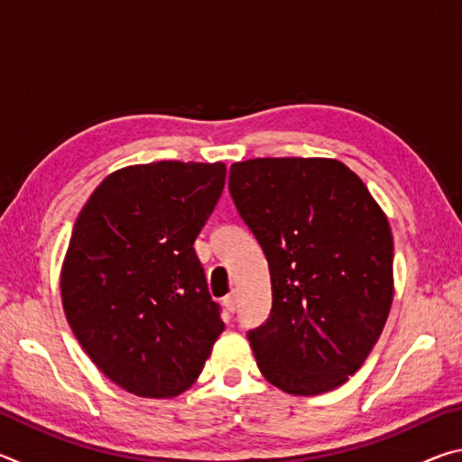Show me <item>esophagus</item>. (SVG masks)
<instances>
[{"mask_svg":"<svg viewBox=\"0 0 462 462\" xmlns=\"http://www.w3.org/2000/svg\"><path fill=\"white\" fill-rule=\"evenodd\" d=\"M224 308L230 311V314H234V311H236V308H238V293L236 291H232V293H228L224 297Z\"/></svg>","mask_w":462,"mask_h":462,"instance_id":"obj_1","label":"esophagus"}]
</instances>
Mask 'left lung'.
Returning a JSON list of instances; mask_svg holds the SVG:
<instances>
[{
	"label": "left lung",
	"instance_id": "1",
	"mask_svg": "<svg viewBox=\"0 0 462 462\" xmlns=\"http://www.w3.org/2000/svg\"><path fill=\"white\" fill-rule=\"evenodd\" d=\"M228 187L271 273V316L248 332L256 365L285 393L336 389L361 369L393 301L387 216L334 159L234 162Z\"/></svg>",
	"mask_w": 462,
	"mask_h": 462
}]
</instances>
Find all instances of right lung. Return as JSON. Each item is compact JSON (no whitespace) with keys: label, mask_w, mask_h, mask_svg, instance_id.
<instances>
[{"label":"right lung","mask_w":462,"mask_h":462,"mask_svg":"<svg viewBox=\"0 0 462 462\" xmlns=\"http://www.w3.org/2000/svg\"><path fill=\"white\" fill-rule=\"evenodd\" d=\"M224 183V162L134 165L107 175L77 216L62 308L97 369L130 393H183L224 330L193 248Z\"/></svg>","instance_id":"obj_1"}]
</instances>
